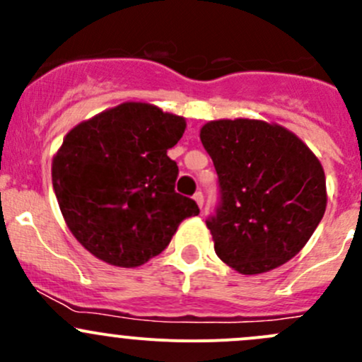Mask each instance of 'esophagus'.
<instances>
[{"mask_svg":"<svg viewBox=\"0 0 362 362\" xmlns=\"http://www.w3.org/2000/svg\"><path fill=\"white\" fill-rule=\"evenodd\" d=\"M194 202L198 203V206H199V208H203L204 198H203V192H202V191H198V192H196V194H194Z\"/></svg>","mask_w":362,"mask_h":362,"instance_id":"1","label":"esophagus"}]
</instances>
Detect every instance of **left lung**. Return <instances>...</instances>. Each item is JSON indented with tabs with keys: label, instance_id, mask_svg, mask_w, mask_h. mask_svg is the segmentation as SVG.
Segmentation results:
<instances>
[{
	"label": "left lung",
	"instance_id": "1",
	"mask_svg": "<svg viewBox=\"0 0 362 362\" xmlns=\"http://www.w3.org/2000/svg\"><path fill=\"white\" fill-rule=\"evenodd\" d=\"M199 138L218 177L221 199L206 218L215 254L243 275L293 259L326 211V177L315 154L264 120H211Z\"/></svg>",
	"mask_w": 362,
	"mask_h": 362
}]
</instances>
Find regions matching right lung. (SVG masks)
<instances>
[{
  "instance_id": "1",
  "label": "right lung",
  "mask_w": 362,
  "mask_h": 362,
  "mask_svg": "<svg viewBox=\"0 0 362 362\" xmlns=\"http://www.w3.org/2000/svg\"><path fill=\"white\" fill-rule=\"evenodd\" d=\"M184 117L148 103H122L80 122L52 160V185L69 231L93 255L136 268L171 242L184 218L199 214L175 191L168 158Z\"/></svg>"
}]
</instances>
